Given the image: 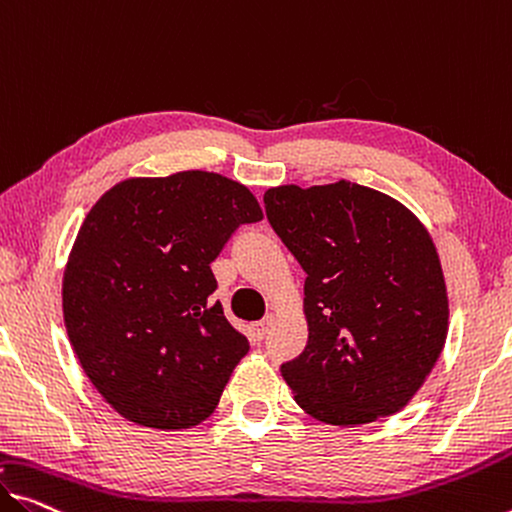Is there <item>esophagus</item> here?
I'll return each mask as SVG.
<instances>
[{
  "label": "esophagus",
  "instance_id": "obj_1",
  "mask_svg": "<svg viewBox=\"0 0 512 512\" xmlns=\"http://www.w3.org/2000/svg\"><path fill=\"white\" fill-rule=\"evenodd\" d=\"M274 325V316H265L261 322H256L254 329H251V336H254V341H263V338L270 334V329Z\"/></svg>",
  "mask_w": 512,
  "mask_h": 512
}]
</instances>
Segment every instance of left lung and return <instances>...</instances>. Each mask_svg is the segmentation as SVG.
<instances>
[{
    "instance_id": "1",
    "label": "left lung",
    "mask_w": 512,
    "mask_h": 512,
    "mask_svg": "<svg viewBox=\"0 0 512 512\" xmlns=\"http://www.w3.org/2000/svg\"><path fill=\"white\" fill-rule=\"evenodd\" d=\"M263 201L272 229L306 272L309 341L281 368L295 403L341 428L400 412L448 334L432 235L393 196L350 180L270 187Z\"/></svg>"
}]
</instances>
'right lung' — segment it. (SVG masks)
Instances as JSON below:
<instances>
[{
	"instance_id": "right-lung-1",
	"label": "right lung",
	"mask_w": 512,
	"mask_h": 512,
	"mask_svg": "<svg viewBox=\"0 0 512 512\" xmlns=\"http://www.w3.org/2000/svg\"><path fill=\"white\" fill-rule=\"evenodd\" d=\"M263 219L247 185L212 171L132 176L100 196L70 247L61 300L82 371L137 426L185 430L215 412L249 341L210 263Z\"/></svg>"
}]
</instances>
